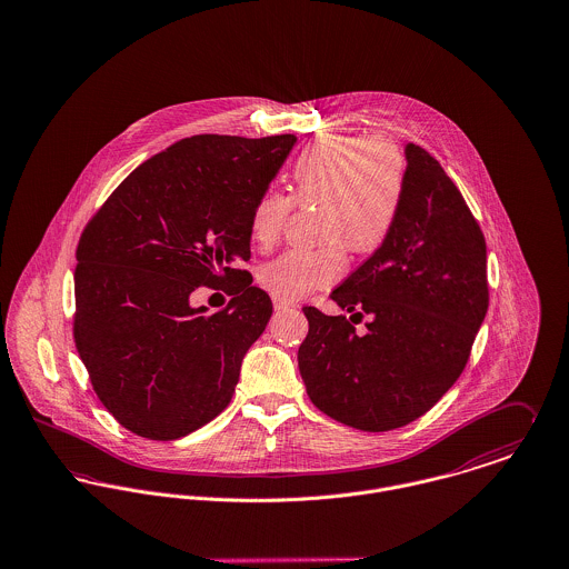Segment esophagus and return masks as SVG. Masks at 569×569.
<instances>
[{"label":"esophagus","instance_id":"1","mask_svg":"<svg viewBox=\"0 0 569 569\" xmlns=\"http://www.w3.org/2000/svg\"><path fill=\"white\" fill-rule=\"evenodd\" d=\"M272 306H274V310L277 312H283V310H290L295 303L292 301H288V299H283V297H272Z\"/></svg>","mask_w":569,"mask_h":569}]
</instances>
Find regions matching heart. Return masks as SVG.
I'll list each match as a JSON object with an SVG mask.
<instances>
[{"label":"heart","mask_w":569,"mask_h":569,"mask_svg":"<svg viewBox=\"0 0 569 569\" xmlns=\"http://www.w3.org/2000/svg\"><path fill=\"white\" fill-rule=\"evenodd\" d=\"M406 190V161L388 139L362 134H325L315 139L292 166V198L320 202L318 249H290L259 272L266 290L288 301L333 283L345 268V250L378 249L395 227ZM292 198L263 191L251 211V236L272 247L290 216Z\"/></svg>","instance_id":"heart-1"}]
</instances>
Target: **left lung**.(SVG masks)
<instances>
[{"label": "left lung", "mask_w": 569, "mask_h": 569, "mask_svg": "<svg viewBox=\"0 0 569 569\" xmlns=\"http://www.w3.org/2000/svg\"><path fill=\"white\" fill-rule=\"evenodd\" d=\"M406 190L392 231L331 299L373 316L358 336L345 316L303 308L306 390L327 417L388 432L426 415L460 378L487 316V244L441 163L406 143Z\"/></svg>", "instance_id": "obj_1"}]
</instances>
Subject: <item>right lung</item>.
<instances>
[{
	"instance_id": "add662e5",
	"label": "right lung",
	"mask_w": 569,
	"mask_h": 569,
	"mask_svg": "<svg viewBox=\"0 0 569 569\" xmlns=\"http://www.w3.org/2000/svg\"><path fill=\"white\" fill-rule=\"evenodd\" d=\"M297 137L196 134L132 170L76 251L73 338L104 408L137 437L174 441L231 401L270 297L240 270L251 211ZM200 284L237 297L193 309Z\"/></svg>"
}]
</instances>
